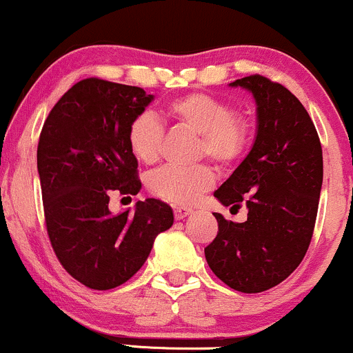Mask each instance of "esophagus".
Segmentation results:
<instances>
[{"instance_id": "obj_1", "label": "esophagus", "mask_w": 353, "mask_h": 353, "mask_svg": "<svg viewBox=\"0 0 353 353\" xmlns=\"http://www.w3.org/2000/svg\"><path fill=\"white\" fill-rule=\"evenodd\" d=\"M189 214H192V209H189V208H176V209H174V217H176V221H181V219L188 217Z\"/></svg>"}]
</instances>
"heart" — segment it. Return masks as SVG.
<instances>
[{
	"label": "heart",
	"mask_w": 353,
	"mask_h": 353,
	"mask_svg": "<svg viewBox=\"0 0 353 353\" xmlns=\"http://www.w3.org/2000/svg\"><path fill=\"white\" fill-rule=\"evenodd\" d=\"M165 114L181 128L197 134L196 156H208L221 169L234 168L245 156L252 141V121L234 112L230 104L205 92H189L165 104ZM125 139L131 152L144 164L159 161L164 128L156 116L141 112L128 125ZM216 174L209 164L192 168L165 165L149 177L148 188L154 196L172 204H194L212 188Z\"/></svg>",
	"instance_id": "1"
}]
</instances>
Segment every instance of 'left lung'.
<instances>
[{"label":"left lung","mask_w":353,"mask_h":353,"mask_svg":"<svg viewBox=\"0 0 353 353\" xmlns=\"http://www.w3.org/2000/svg\"><path fill=\"white\" fill-rule=\"evenodd\" d=\"M232 86L254 94L257 136L214 197L249 212L245 222L214 214L219 230L204 254L230 289L257 294L285 281L309 249L322 189V145L307 109L282 84L250 74Z\"/></svg>","instance_id":"8db88e82"}]
</instances>
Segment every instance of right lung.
Masks as SVG:
<instances>
[{
  "instance_id": "1",
  "label": "right lung",
  "mask_w": 353,
  "mask_h": 353,
  "mask_svg": "<svg viewBox=\"0 0 353 353\" xmlns=\"http://www.w3.org/2000/svg\"><path fill=\"white\" fill-rule=\"evenodd\" d=\"M152 101L143 88L88 78L68 89L44 121L38 143L44 222L51 247L71 277L94 290L128 282L172 225L159 199L111 214L112 194L136 196L137 159L125 139L131 119Z\"/></svg>"
}]
</instances>
